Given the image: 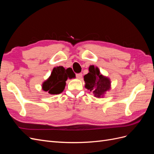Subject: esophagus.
<instances>
[{
	"instance_id": "esophagus-1",
	"label": "esophagus",
	"mask_w": 154,
	"mask_h": 154,
	"mask_svg": "<svg viewBox=\"0 0 154 154\" xmlns=\"http://www.w3.org/2000/svg\"><path fill=\"white\" fill-rule=\"evenodd\" d=\"M76 78L78 79H82V73L76 74Z\"/></svg>"
}]
</instances>
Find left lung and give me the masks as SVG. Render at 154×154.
Segmentation results:
<instances>
[{
	"mask_svg": "<svg viewBox=\"0 0 154 154\" xmlns=\"http://www.w3.org/2000/svg\"><path fill=\"white\" fill-rule=\"evenodd\" d=\"M88 74L84 76L85 87L96 97H103L106 91L110 89V80L100 73L99 69L94 66L88 67Z\"/></svg>",
	"mask_w": 154,
	"mask_h": 154,
	"instance_id": "obj_1",
	"label": "left lung"
}]
</instances>
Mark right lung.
<instances>
[{
  "instance_id": "add662e5",
  "label": "right lung",
  "mask_w": 154,
  "mask_h": 154,
  "mask_svg": "<svg viewBox=\"0 0 154 154\" xmlns=\"http://www.w3.org/2000/svg\"><path fill=\"white\" fill-rule=\"evenodd\" d=\"M75 78V74L70 69H66L62 66L54 67L47 80L42 83V89L48 92L50 94H59L62 93L65 87L66 82L68 78Z\"/></svg>"
}]
</instances>
